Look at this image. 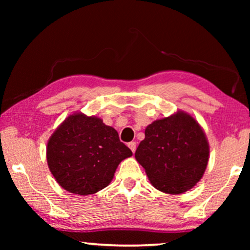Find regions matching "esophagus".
<instances>
[{
    "instance_id": "34e87169",
    "label": "esophagus",
    "mask_w": 250,
    "mask_h": 250,
    "mask_svg": "<svg viewBox=\"0 0 250 250\" xmlns=\"http://www.w3.org/2000/svg\"><path fill=\"white\" fill-rule=\"evenodd\" d=\"M128 146L130 147V150L132 151L133 153H134V152H135V149H137V143H135V142H130L129 145H128Z\"/></svg>"
}]
</instances>
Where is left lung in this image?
I'll return each mask as SVG.
<instances>
[{"mask_svg":"<svg viewBox=\"0 0 250 250\" xmlns=\"http://www.w3.org/2000/svg\"><path fill=\"white\" fill-rule=\"evenodd\" d=\"M135 151L151 184L167 194H182L204 175L209 145L200 124L188 112L155 120L146 128Z\"/></svg>","mask_w":250,"mask_h":250,"instance_id":"left-lung-1","label":"left lung"}]
</instances>
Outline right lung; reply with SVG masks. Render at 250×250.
Listing matches in <instances>:
<instances>
[{
	"label": "right lung",
	"mask_w": 250,
	"mask_h": 250,
	"mask_svg": "<svg viewBox=\"0 0 250 250\" xmlns=\"http://www.w3.org/2000/svg\"><path fill=\"white\" fill-rule=\"evenodd\" d=\"M132 155L103 119L74 112L50 135L46 147L49 171L73 194L89 195L110 184L121 161Z\"/></svg>",
	"instance_id": "right-lung-1"
}]
</instances>
